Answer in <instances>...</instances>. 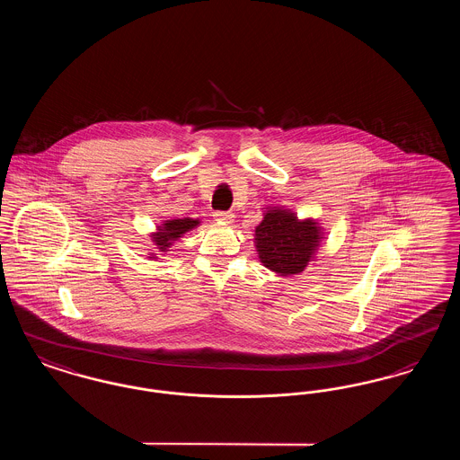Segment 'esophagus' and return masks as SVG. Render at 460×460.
Returning a JSON list of instances; mask_svg holds the SVG:
<instances>
[{
  "mask_svg": "<svg viewBox=\"0 0 460 460\" xmlns=\"http://www.w3.org/2000/svg\"><path fill=\"white\" fill-rule=\"evenodd\" d=\"M214 219L231 224L234 220V214H231V212H214Z\"/></svg>",
  "mask_w": 460,
  "mask_h": 460,
  "instance_id": "1",
  "label": "esophagus"
}]
</instances>
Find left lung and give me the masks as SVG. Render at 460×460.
Masks as SVG:
<instances>
[{
  "mask_svg": "<svg viewBox=\"0 0 460 460\" xmlns=\"http://www.w3.org/2000/svg\"><path fill=\"white\" fill-rule=\"evenodd\" d=\"M321 241L317 222L300 220L283 208L267 210L255 229V246L261 262L281 274H300L315 253Z\"/></svg>",
  "mask_w": 460,
  "mask_h": 460,
  "instance_id": "1",
  "label": "left lung"
}]
</instances>
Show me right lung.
Listing matches in <instances>:
<instances>
[{
  "label": "right lung",
  "instance_id": "obj_1",
  "mask_svg": "<svg viewBox=\"0 0 460 460\" xmlns=\"http://www.w3.org/2000/svg\"><path fill=\"white\" fill-rule=\"evenodd\" d=\"M197 219H172L165 220L162 226H158V233H155L154 241L155 244L158 246L160 252H167V248L174 243L177 238H181L184 233H188L190 229L197 227Z\"/></svg>",
  "mask_w": 460,
  "mask_h": 460
}]
</instances>
